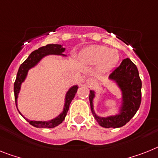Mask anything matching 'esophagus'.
<instances>
[{
    "label": "esophagus",
    "instance_id": "obj_1",
    "mask_svg": "<svg viewBox=\"0 0 158 158\" xmlns=\"http://www.w3.org/2000/svg\"><path fill=\"white\" fill-rule=\"evenodd\" d=\"M85 82H86V84H88V85H93L94 80L92 79V78H88V79L85 81Z\"/></svg>",
    "mask_w": 158,
    "mask_h": 158
}]
</instances>
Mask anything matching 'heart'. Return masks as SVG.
Wrapping results in <instances>:
<instances>
[{"mask_svg":"<svg viewBox=\"0 0 158 158\" xmlns=\"http://www.w3.org/2000/svg\"><path fill=\"white\" fill-rule=\"evenodd\" d=\"M81 58L89 64H99V70L102 73L110 71L116 65L119 56L115 51L100 45H92L85 48L81 54Z\"/></svg>","mask_w":158,"mask_h":158,"instance_id":"1","label":"heart"}]
</instances>
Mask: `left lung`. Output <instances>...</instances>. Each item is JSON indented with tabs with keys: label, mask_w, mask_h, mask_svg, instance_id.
Listing matches in <instances>:
<instances>
[{
	"label": "left lung",
	"mask_w": 158,
	"mask_h": 158,
	"mask_svg": "<svg viewBox=\"0 0 158 158\" xmlns=\"http://www.w3.org/2000/svg\"><path fill=\"white\" fill-rule=\"evenodd\" d=\"M109 79L114 81L122 92V105L118 114L107 117H100L95 114L93 100L95 92L90 90L89 102L92 114L98 124L106 128L123 127L135 115L141 102L142 83L135 64L127 58L112 72Z\"/></svg>",
	"instance_id": "1"
}]
</instances>
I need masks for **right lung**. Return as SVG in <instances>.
I'll return each mask as SVG.
<instances>
[{"label":"right lung","mask_w":158,"mask_h":158,"mask_svg":"<svg viewBox=\"0 0 158 158\" xmlns=\"http://www.w3.org/2000/svg\"><path fill=\"white\" fill-rule=\"evenodd\" d=\"M64 51L65 48H63V45H60V44H48L46 46L41 47V48H40L37 50L34 51L33 52H31V55L28 56V58L20 65V67L18 69V73H17V77L15 82H14V98H15V103H16L17 109H18V94L20 92L22 83L24 81L26 77H27L28 71L33 67H35V65H37L38 63L42 59L46 56H49V55H59V56H65V55L62 54ZM77 85H73V86H72L68 90L66 95H65V101L63 111L61 112L58 116L49 121L30 120L28 118H25L23 114H21V112L18 110H18L19 111L21 115L27 122H29L30 124H31L34 127H39V128H52V127H56V126L60 124L64 120L65 116H66L68 110H69V108L70 103H71L72 100L73 99V98L75 97V94H76L77 91Z\"/></svg>","instance_id":"1"}]
</instances>
